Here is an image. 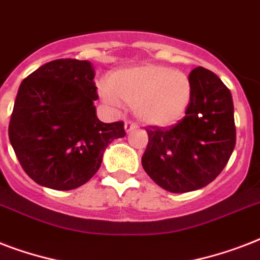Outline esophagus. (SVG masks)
Here are the masks:
<instances>
[{
  "mask_svg": "<svg viewBox=\"0 0 260 260\" xmlns=\"http://www.w3.org/2000/svg\"><path fill=\"white\" fill-rule=\"evenodd\" d=\"M124 128H125L126 134H129V132H132V131L136 129V128H138V125H136L134 121H125V124H124Z\"/></svg>",
  "mask_w": 260,
  "mask_h": 260,
  "instance_id": "obj_1",
  "label": "esophagus"
}]
</instances>
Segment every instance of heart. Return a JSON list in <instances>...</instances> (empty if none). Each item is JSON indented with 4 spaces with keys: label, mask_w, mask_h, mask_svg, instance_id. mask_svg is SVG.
Listing matches in <instances>:
<instances>
[{
    "label": "heart",
    "mask_w": 260,
    "mask_h": 260,
    "mask_svg": "<svg viewBox=\"0 0 260 260\" xmlns=\"http://www.w3.org/2000/svg\"><path fill=\"white\" fill-rule=\"evenodd\" d=\"M100 93L112 106L125 104L150 125H169L181 117L190 100V82L183 73L165 66H138L114 73Z\"/></svg>",
    "instance_id": "obj_1"
}]
</instances>
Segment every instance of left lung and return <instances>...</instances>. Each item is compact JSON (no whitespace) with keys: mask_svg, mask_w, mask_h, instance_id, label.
Returning <instances> with one entry per match:
<instances>
[{"mask_svg":"<svg viewBox=\"0 0 260 260\" xmlns=\"http://www.w3.org/2000/svg\"><path fill=\"white\" fill-rule=\"evenodd\" d=\"M190 101L177 124L147 126L143 169L171 193L201 189L214 181L236 144L234 101L221 79L204 67L189 75Z\"/></svg>","mask_w":260,"mask_h":260,"instance_id":"left-lung-1","label":"left lung"}]
</instances>
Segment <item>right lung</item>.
<instances>
[{"instance_id": "add662e5", "label": "right lung", "mask_w": 260, "mask_h": 260, "mask_svg": "<svg viewBox=\"0 0 260 260\" xmlns=\"http://www.w3.org/2000/svg\"><path fill=\"white\" fill-rule=\"evenodd\" d=\"M89 60L58 59L29 74L18 87L9 140L36 183L73 190L97 173L104 151L124 138V122L98 120L97 87Z\"/></svg>"}]
</instances>
